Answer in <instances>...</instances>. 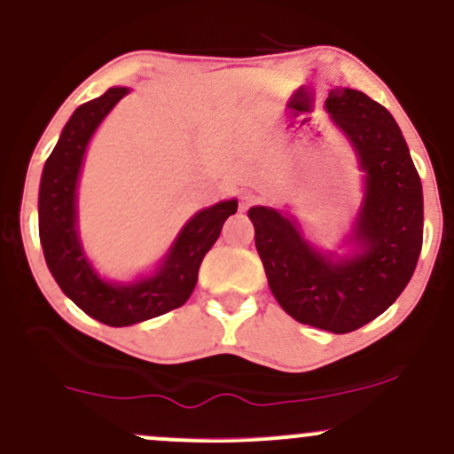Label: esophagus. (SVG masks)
Listing matches in <instances>:
<instances>
[{
    "label": "esophagus",
    "instance_id": "34e87169",
    "mask_svg": "<svg viewBox=\"0 0 454 454\" xmlns=\"http://www.w3.org/2000/svg\"><path fill=\"white\" fill-rule=\"evenodd\" d=\"M254 202H256V196H254V194H243L241 196V211H247L249 207L254 205Z\"/></svg>",
    "mask_w": 454,
    "mask_h": 454
}]
</instances>
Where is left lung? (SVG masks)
I'll list each match as a JSON object with an SVG mask.
<instances>
[{
    "instance_id": "8db88e82",
    "label": "left lung",
    "mask_w": 454,
    "mask_h": 454,
    "mask_svg": "<svg viewBox=\"0 0 454 454\" xmlns=\"http://www.w3.org/2000/svg\"><path fill=\"white\" fill-rule=\"evenodd\" d=\"M326 111L367 173L352 234L356 254L316 252L294 220L269 207H252L249 220L270 293L286 314L343 335L384 314L414 275L423 247V185L397 121L382 104L335 87Z\"/></svg>"
}]
</instances>
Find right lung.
<instances>
[{
	"label": "right lung",
	"mask_w": 454,
	"mask_h": 454,
	"mask_svg": "<svg viewBox=\"0 0 454 454\" xmlns=\"http://www.w3.org/2000/svg\"><path fill=\"white\" fill-rule=\"evenodd\" d=\"M126 93V87H113L76 108L46 160L38 198L40 243L49 270L66 296L108 326L137 325L184 305L194 293L202 258L220 237L223 222L237 213V200L198 211L151 278L108 284L91 269L76 234V181L91 134Z\"/></svg>",
	"instance_id": "obj_1"
}]
</instances>
